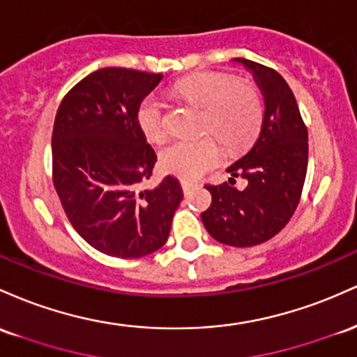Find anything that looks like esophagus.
I'll return each mask as SVG.
<instances>
[{
  "instance_id": "obj_1",
  "label": "esophagus",
  "mask_w": 357,
  "mask_h": 357,
  "mask_svg": "<svg viewBox=\"0 0 357 357\" xmlns=\"http://www.w3.org/2000/svg\"><path fill=\"white\" fill-rule=\"evenodd\" d=\"M195 183H190V182H187V180H182V190H183V194L185 195H189V194H192V190L195 189Z\"/></svg>"
}]
</instances>
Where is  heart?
<instances>
[{
	"label": "heart",
	"instance_id": "obj_1",
	"mask_svg": "<svg viewBox=\"0 0 357 357\" xmlns=\"http://www.w3.org/2000/svg\"><path fill=\"white\" fill-rule=\"evenodd\" d=\"M175 94L204 107V131L213 136L200 139H178L160 153L167 174L183 180H197L218 165L222 148L232 153L246 150L258 138L265 119V104L253 84L236 81L229 74L206 72L190 75L175 84ZM136 121L145 138L160 143L167 136L165 106L157 96H146L136 111Z\"/></svg>",
	"mask_w": 357,
	"mask_h": 357
}]
</instances>
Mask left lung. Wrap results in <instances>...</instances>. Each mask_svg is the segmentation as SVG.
I'll list each match as a JSON object with an SVG mask.
<instances>
[{
    "label": "left lung",
    "instance_id": "8db88e82",
    "mask_svg": "<svg viewBox=\"0 0 357 357\" xmlns=\"http://www.w3.org/2000/svg\"><path fill=\"white\" fill-rule=\"evenodd\" d=\"M251 70L265 98V119L258 139L227 168L229 183L206 185L212 204L202 222L215 241L250 248L278 234L294 215L302 195L308 162L307 126L298 104L278 72L248 59H234ZM234 176L248 180L238 191Z\"/></svg>",
    "mask_w": 357,
    "mask_h": 357
}]
</instances>
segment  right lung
Wrapping results in <instances>:
<instances>
[{"instance_id":"right-lung-1","label":"right lung","mask_w":357,"mask_h":357,"mask_svg":"<svg viewBox=\"0 0 357 357\" xmlns=\"http://www.w3.org/2000/svg\"><path fill=\"white\" fill-rule=\"evenodd\" d=\"M162 74L106 67L84 77L60 102L52 133V172L63 211L94 250L142 258L167 243L183 199L167 175L143 189L157 163L136 121L139 102Z\"/></svg>"}]
</instances>
